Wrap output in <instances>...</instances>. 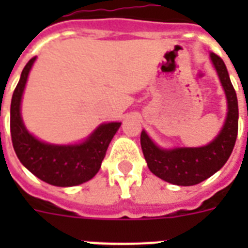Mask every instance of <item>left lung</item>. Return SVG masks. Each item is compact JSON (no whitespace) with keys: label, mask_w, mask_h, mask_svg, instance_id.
<instances>
[{"label":"left lung","mask_w":248,"mask_h":248,"mask_svg":"<svg viewBox=\"0 0 248 248\" xmlns=\"http://www.w3.org/2000/svg\"><path fill=\"white\" fill-rule=\"evenodd\" d=\"M210 58L219 76L228 104L227 118L215 139L203 147L163 149L158 147L144 130L140 135V144L149 170L155 176L171 184L183 186L200 184L201 181L212 176L227 163L234 148L238 134L237 93L223 59L214 52L210 54Z\"/></svg>","instance_id":"obj_1"}]
</instances>
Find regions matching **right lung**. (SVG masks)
<instances>
[{
    "mask_svg": "<svg viewBox=\"0 0 248 248\" xmlns=\"http://www.w3.org/2000/svg\"><path fill=\"white\" fill-rule=\"evenodd\" d=\"M34 62L36 56L24 67L11 99L10 131L14 151L25 169L47 184L55 186L83 184L97 173L121 122L101 124L87 139L71 145L50 144L37 139L27 130L20 113L21 97Z\"/></svg>",
    "mask_w": 248,
    "mask_h": 248,
    "instance_id": "1",
    "label": "right lung"
}]
</instances>
